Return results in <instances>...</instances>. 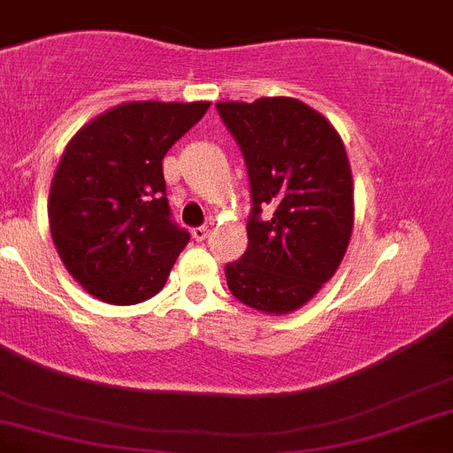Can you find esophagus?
Instances as JSON below:
<instances>
[{
	"label": "esophagus",
	"mask_w": 453,
	"mask_h": 453,
	"mask_svg": "<svg viewBox=\"0 0 453 453\" xmlns=\"http://www.w3.org/2000/svg\"><path fill=\"white\" fill-rule=\"evenodd\" d=\"M190 235H193V240L202 242V240H206V235H209V226H195V229L190 231Z\"/></svg>",
	"instance_id": "1"
}]
</instances>
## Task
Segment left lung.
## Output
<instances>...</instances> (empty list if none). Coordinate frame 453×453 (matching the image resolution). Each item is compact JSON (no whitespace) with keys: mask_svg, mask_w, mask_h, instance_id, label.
I'll list each match as a JSON object with an SVG mask.
<instances>
[{"mask_svg":"<svg viewBox=\"0 0 453 453\" xmlns=\"http://www.w3.org/2000/svg\"><path fill=\"white\" fill-rule=\"evenodd\" d=\"M251 186L249 247L224 267L231 294L267 314L298 310L327 283L352 234V173L337 130L288 96L218 103Z\"/></svg>","mask_w":453,"mask_h":453,"instance_id":"1","label":"left lung"}]
</instances>
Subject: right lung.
<instances>
[{
	"label": "right lung",
	"mask_w": 453,
	"mask_h": 453,
	"mask_svg": "<svg viewBox=\"0 0 453 453\" xmlns=\"http://www.w3.org/2000/svg\"><path fill=\"white\" fill-rule=\"evenodd\" d=\"M209 105L123 103L66 145L49 193V226L66 272L101 301L134 305L155 296L188 244V231L170 218L161 161Z\"/></svg>",
	"instance_id": "add662e5"
}]
</instances>
